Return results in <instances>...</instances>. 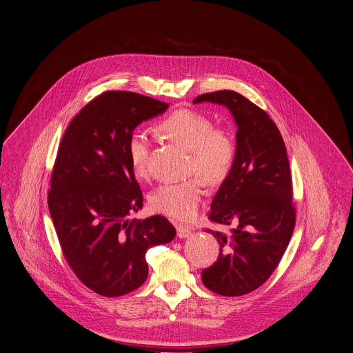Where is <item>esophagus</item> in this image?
I'll use <instances>...</instances> for the list:
<instances>
[{
    "label": "esophagus",
    "mask_w": 353,
    "mask_h": 353,
    "mask_svg": "<svg viewBox=\"0 0 353 353\" xmlns=\"http://www.w3.org/2000/svg\"><path fill=\"white\" fill-rule=\"evenodd\" d=\"M191 235V229L187 226H177V236L179 238H188Z\"/></svg>",
    "instance_id": "esophagus-1"
}]
</instances>
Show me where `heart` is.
<instances>
[{
    "instance_id": "heart-1",
    "label": "heart",
    "mask_w": 353,
    "mask_h": 353,
    "mask_svg": "<svg viewBox=\"0 0 353 353\" xmlns=\"http://www.w3.org/2000/svg\"><path fill=\"white\" fill-rule=\"evenodd\" d=\"M161 132L190 152V170L197 173L205 183H222L234 163L235 141L225 128L214 127L211 119L191 111L179 110L163 119ZM150 137L145 130H135L128 139V156L137 176L148 174ZM203 195L201 181L197 177L181 183L163 184L152 195V207L170 218L191 221L195 218Z\"/></svg>"
}]
</instances>
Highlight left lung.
<instances>
[{"mask_svg": "<svg viewBox=\"0 0 353 353\" xmlns=\"http://www.w3.org/2000/svg\"><path fill=\"white\" fill-rule=\"evenodd\" d=\"M225 105L236 124V153L211 203L210 219L232 226L210 230L219 243L218 260L201 272L215 294L239 296L263 285L281 260L295 228L292 181L284 141L274 120L234 90L197 96L194 104Z\"/></svg>", "mask_w": 353, "mask_h": 353, "instance_id": "obj_1", "label": "left lung"}]
</instances>
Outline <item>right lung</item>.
Wrapping results in <instances>:
<instances>
[{
  "mask_svg": "<svg viewBox=\"0 0 353 353\" xmlns=\"http://www.w3.org/2000/svg\"><path fill=\"white\" fill-rule=\"evenodd\" d=\"M168 107L134 92H104L79 111L61 141L48 210L65 259L99 295L121 296L141 287L149 274L148 249L176 235L161 215L128 219L143 205L130 135Z\"/></svg>",
  "mask_w": 353,
  "mask_h": 353,
  "instance_id": "add662e5",
  "label": "right lung"
}]
</instances>
